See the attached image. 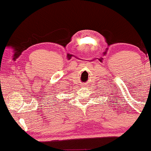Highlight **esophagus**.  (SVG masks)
<instances>
[{"label":"esophagus","instance_id":"1","mask_svg":"<svg viewBox=\"0 0 151 151\" xmlns=\"http://www.w3.org/2000/svg\"><path fill=\"white\" fill-rule=\"evenodd\" d=\"M84 86H85V84H84Z\"/></svg>","mask_w":151,"mask_h":151}]
</instances>
